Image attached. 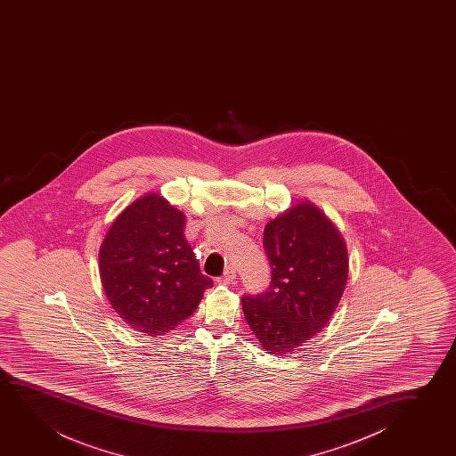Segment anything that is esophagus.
Segmentation results:
<instances>
[{
  "mask_svg": "<svg viewBox=\"0 0 456 456\" xmlns=\"http://www.w3.org/2000/svg\"><path fill=\"white\" fill-rule=\"evenodd\" d=\"M235 279H237V271L232 268V266H227L224 274L219 279V281H223L225 285H231L232 281H235Z\"/></svg>",
  "mask_w": 456,
  "mask_h": 456,
  "instance_id": "esophagus-1",
  "label": "esophagus"
}]
</instances>
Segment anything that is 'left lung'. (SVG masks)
<instances>
[{"label": "left lung", "mask_w": 456, "mask_h": 456, "mask_svg": "<svg viewBox=\"0 0 456 456\" xmlns=\"http://www.w3.org/2000/svg\"><path fill=\"white\" fill-rule=\"evenodd\" d=\"M271 285L244 296V318L263 349L287 355L324 329L347 283V248L308 200L269 221L263 233Z\"/></svg>", "instance_id": "1"}]
</instances>
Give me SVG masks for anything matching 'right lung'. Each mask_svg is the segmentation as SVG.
<instances>
[{
    "instance_id": "1",
    "label": "right lung",
    "mask_w": 456,
    "mask_h": 456,
    "mask_svg": "<svg viewBox=\"0 0 456 456\" xmlns=\"http://www.w3.org/2000/svg\"><path fill=\"white\" fill-rule=\"evenodd\" d=\"M185 216L160 194H144L113 221L100 249L107 299L132 329L157 337L193 314L210 277L183 237Z\"/></svg>"
}]
</instances>
